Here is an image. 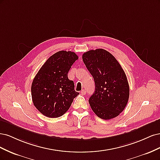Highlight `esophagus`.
<instances>
[{
	"mask_svg": "<svg viewBox=\"0 0 160 160\" xmlns=\"http://www.w3.org/2000/svg\"><path fill=\"white\" fill-rule=\"evenodd\" d=\"M81 93L83 95H85L86 94V90H85V89H83L81 91Z\"/></svg>",
	"mask_w": 160,
	"mask_h": 160,
	"instance_id": "esophagus-1",
	"label": "esophagus"
}]
</instances>
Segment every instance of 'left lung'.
<instances>
[{
  "label": "left lung",
  "instance_id": "1",
  "mask_svg": "<svg viewBox=\"0 0 160 160\" xmlns=\"http://www.w3.org/2000/svg\"><path fill=\"white\" fill-rule=\"evenodd\" d=\"M95 81L89 99L93 112L103 119L117 117L127 105L129 87L126 75L117 59L106 50H90L82 56Z\"/></svg>",
  "mask_w": 160,
  "mask_h": 160
}]
</instances>
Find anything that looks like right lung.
I'll return each mask as SVG.
<instances>
[{
  "label": "right lung",
  "instance_id": "add662e5",
  "mask_svg": "<svg viewBox=\"0 0 160 160\" xmlns=\"http://www.w3.org/2000/svg\"><path fill=\"white\" fill-rule=\"evenodd\" d=\"M77 59L74 52L61 51L51 56L38 71L32 83L31 95L34 105L42 115L61 117L79 94L67 75Z\"/></svg>",
  "mask_w": 160,
  "mask_h": 160
}]
</instances>
